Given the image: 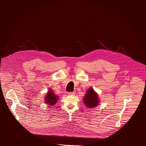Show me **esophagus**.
I'll use <instances>...</instances> for the list:
<instances>
[{
    "mask_svg": "<svg viewBox=\"0 0 146 146\" xmlns=\"http://www.w3.org/2000/svg\"><path fill=\"white\" fill-rule=\"evenodd\" d=\"M76 94L75 92H68L69 95H74Z\"/></svg>",
    "mask_w": 146,
    "mask_h": 146,
    "instance_id": "obj_1",
    "label": "esophagus"
}]
</instances>
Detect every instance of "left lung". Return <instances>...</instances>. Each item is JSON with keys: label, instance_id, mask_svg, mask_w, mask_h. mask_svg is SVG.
I'll return each mask as SVG.
<instances>
[{"label": "left lung", "instance_id": "left-lung-1", "mask_svg": "<svg viewBox=\"0 0 146 146\" xmlns=\"http://www.w3.org/2000/svg\"><path fill=\"white\" fill-rule=\"evenodd\" d=\"M83 102L86 106L90 109L96 107L98 105L99 102L98 95L93 88H89L87 90L86 95L83 98Z\"/></svg>", "mask_w": 146, "mask_h": 146}]
</instances>
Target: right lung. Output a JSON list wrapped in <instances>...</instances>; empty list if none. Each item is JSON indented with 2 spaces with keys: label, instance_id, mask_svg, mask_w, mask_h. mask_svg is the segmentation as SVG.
Masks as SVG:
<instances>
[{
  "label": "right lung",
  "instance_id": "add662e5",
  "mask_svg": "<svg viewBox=\"0 0 146 146\" xmlns=\"http://www.w3.org/2000/svg\"><path fill=\"white\" fill-rule=\"evenodd\" d=\"M58 99H59L58 96L54 94L52 90L50 89L44 99H45V102L46 103H47V105L52 106L57 103Z\"/></svg>",
  "mask_w": 146,
  "mask_h": 146
}]
</instances>
